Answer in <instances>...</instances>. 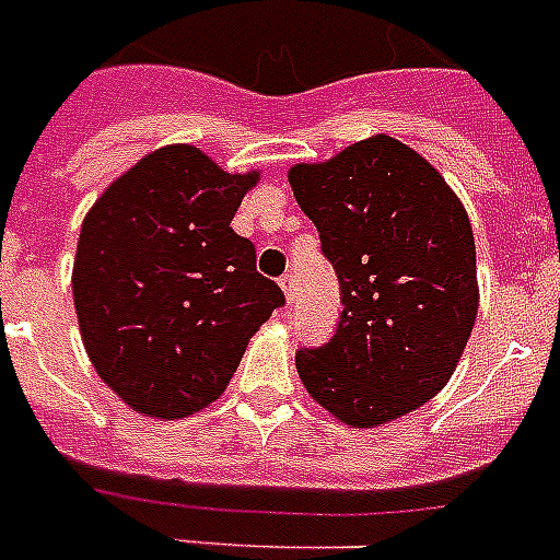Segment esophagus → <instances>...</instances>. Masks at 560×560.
<instances>
[{"mask_svg": "<svg viewBox=\"0 0 560 560\" xmlns=\"http://www.w3.org/2000/svg\"><path fill=\"white\" fill-rule=\"evenodd\" d=\"M281 290H284V295H288V302H293L295 299V290H299V279H295V272L288 270L284 276L279 279Z\"/></svg>", "mask_w": 560, "mask_h": 560, "instance_id": "esophagus-1", "label": "esophagus"}]
</instances>
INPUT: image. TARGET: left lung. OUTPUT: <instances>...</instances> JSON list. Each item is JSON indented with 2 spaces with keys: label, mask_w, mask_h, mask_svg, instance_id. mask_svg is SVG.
I'll return each instance as SVG.
<instances>
[{
  "label": "left lung",
  "mask_w": 560,
  "mask_h": 560,
  "mask_svg": "<svg viewBox=\"0 0 560 560\" xmlns=\"http://www.w3.org/2000/svg\"><path fill=\"white\" fill-rule=\"evenodd\" d=\"M290 185L341 295L330 341L295 352L304 387L352 427L412 412L447 384L476 324V242L462 201L389 136L299 164Z\"/></svg>",
  "instance_id": "8db88e82"
}]
</instances>
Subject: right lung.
Returning a JSON list of instances; mask_svg holds the SVG:
<instances>
[{"label": "right lung", "instance_id": "add662e5", "mask_svg": "<svg viewBox=\"0 0 560 560\" xmlns=\"http://www.w3.org/2000/svg\"><path fill=\"white\" fill-rule=\"evenodd\" d=\"M256 178L173 144L116 178L84 219L79 330L102 382L133 410L182 418L208 407L253 332L284 307L250 238L230 228Z\"/></svg>", "mask_w": 560, "mask_h": 560}]
</instances>
